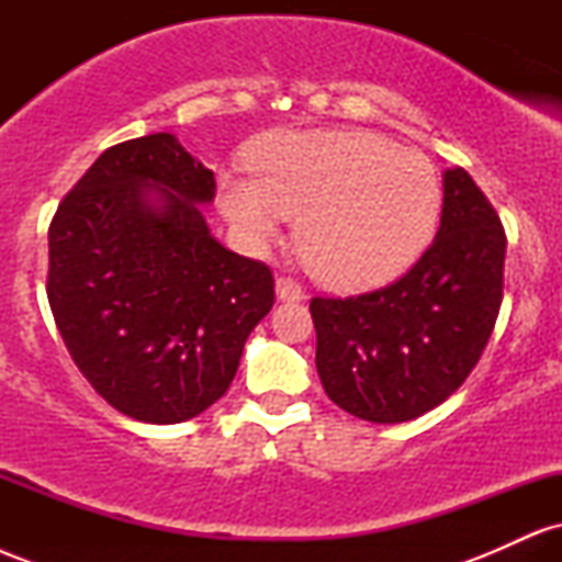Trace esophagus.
I'll list each match as a JSON object with an SVG mask.
<instances>
[{"instance_id": "1", "label": "esophagus", "mask_w": 562, "mask_h": 562, "mask_svg": "<svg viewBox=\"0 0 562 562\" xmlns=\"http://www.w3.org/2000/svg\"><path fill=\"white\" fill-rule=\"evenodd\" d=\"M274 290H277V299H280V301H303V299H306L303 288L299 285V282L290 280V277H280Z\"/></svg>"}]
</instances>
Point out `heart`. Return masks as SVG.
Wrapping results in <instances>:
<instances>
[{"mask_svg": "<svg viewBox=\"0 0 562 562\" xmlns=\"http://www.w3.org/2000/svg\"><path fill=\"white\" fill-rule=\"evenodd\" d=\"M254 177H224V214L267 245L299 216L295 245L325 285L364 290L402 274L434 237L441 182L423 153L364 128L280 134Z\"/></svg>", "mask_w": 562, "mask_h": 562, "instance_id": "obj_1", "label": "heart"}]
</instances>
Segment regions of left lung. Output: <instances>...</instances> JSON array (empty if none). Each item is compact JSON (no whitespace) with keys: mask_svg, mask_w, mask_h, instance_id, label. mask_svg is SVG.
<instances>
[{"mask_svg":"<svg viewBox=\"0 0 562 562\" xmlns=\"http://www.w3.org/2000/svg\"><path fill=\"white\" fill-rule=\"evenodd\" d=\"M507 237L465 169L443 171L436 240L389 288L312 299L325 393L367 423H406L465 383L502 306Z\"/></svg>","mask_w":562,"mask_h":562,"instance_id":"obj_1","label":"left lung"}]
</instances>
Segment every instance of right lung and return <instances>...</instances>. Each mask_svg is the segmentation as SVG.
<instances>
[{
	"label": "right lung",
	"instance_id": "obj_1",
	"mask_svg": "<svg viewBox=\"0 0 562 562\" xmlns=\"http://www.w3.org/2000/svg\"><path fill=\"white\" fill-rule=\"evenodd\" d=\"M214 195V171L173 134H147L102 153L49 224L57 330L134 420L184 423L218 402L274 303L267 263L211 235L200 205Z\"/></svg>",
	"mask_w": 562,
	"mask_h": 562
}]
</instances>
